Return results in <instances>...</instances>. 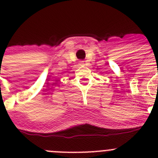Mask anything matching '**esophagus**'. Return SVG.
<instances>
[{
  "mask_svg": "<svg viewBox=\"0 0 158 158\" xmlns=\"http://www.w3.org/2000/svg\"><path fill=\"white\" fill-rule=\"evenodd\" d=\"M80 65H84V62H83V61H81V62H80Z\"/></svg>",
  "mask_w": 158,
  "mask_h": 158,
  "instance_id": "34e87169",
  "label": "esophagus"
}]
</instances>
